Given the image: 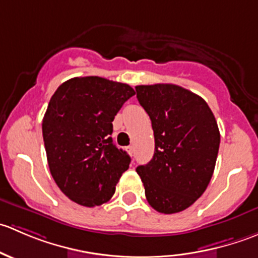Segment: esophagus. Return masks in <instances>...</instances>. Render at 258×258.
<instances>
[{
  "instance_id": "esophagus-1",
  "label": "esophagus",
  "mask_w": 258,
  "mask_h": 258,
  "mask_svg": "<svg viewBox=\"0 0 258 258\" xmlns=\"http://www.w3.org/2000/svg\"><path fill=\"white\" fill-rule=\"evenodd\" d=\"M126 151L130 156H132L134 155V146H128V147H126Z\"/></svg>"
}]
</instances>
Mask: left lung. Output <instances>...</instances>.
Here are the masks:
<instances>
[{
  "mask_svg": "<svg viewBox=\"0 0 258 258\" xmlns=\"http://www.w3.org/2000/svg\"><path fill=\"white\" fill-rule=\"evenodd\" d=\"M152 123L155 153L137 173L148 204L166 215L188 209L202 196L215 170L220 131L202 97L171 83L136 86Z\"/></svg>",
  "mask_w": 258,
  "mask_h": 258,
  "instance_id": "left-lung-1",
  "label": "left lung"
}]
</instances>
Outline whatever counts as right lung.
Returning a JSON list of instances; mask_svg holds the SVG:
<instances>
[{
	"mask_svg": "<svg viewBox=\"0 0 258 258\" xmlns=\"http://www.w3.org/2000/svg\"><path fill=\"white\" fill-rule=\"evenodd\" d=\"M135 95L126 83L97 76L62 83L49 100L42 135L51 175L62 192L93 207L113 196L131 158L113 144L112 121Z\"/></svg>",
	"mask_w": 258,
	"mask_h": 258,
	"instance_id": "1",
	"label": "right lung"
}]
</instances>
